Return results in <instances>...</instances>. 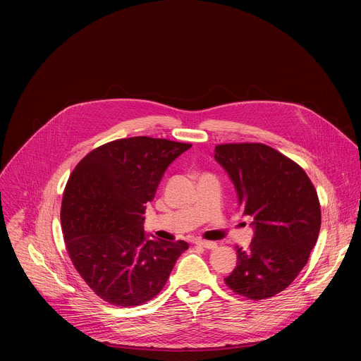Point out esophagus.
Masks as SVG:
<instances>
[{
    "label": "esophagus",
    "instance_id": "1",
    "mask_svg": "<svg viewBox=\"0 0 361 361\" xmlns=\"http://www.w3.org/2000/svg\"><path fill=\"white\" fill-rule=\"evenodd\" d=\"M195 244L204 247V248H209V250H214L217 247V244L214 241H205V240H197Z\"/></svg>",
    "mask_w": 361,
    "mask_h": 361
}]
</instances>
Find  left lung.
Segmentation results:
<instances>
[{
    "label": "left lung",
    "instance_id": "obj_1",
    "mask_svg": "<svg viewBox=\"0 0 361 361\" xmlns=\"http://www.w3.org/2000/svg\"><path fill=\"white\" fill-rule=\"evenodd\" d=\"M214 160L233 181L243 216L254 219L251 244L235 247L237 266L226 284L251 300L273 297L294 281L317 243L316 188L298 164L264 144H221Z\"/></svg>",
    "mask_w": 361,
    "mask_h": 361
}]
</instances>
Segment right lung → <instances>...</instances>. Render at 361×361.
<instances>
[{"label":"right lung","instance_id":"obj_1","mask_svg":"<svg viewBox=\"0 0 361 361\" xmlns=\"http://www.w3.org/2000/svg\"><path fill=\"white\" fill-rule=\"evenodd\" d=\"M190 147L121 138L92 149L74 169L61 205L64 241L75 270L110 304L140 305L156 297L188 248L181 240H148L142 214L169 166Z\"/></svg>","mask_w":361,"mask_h":361}]
</instances>
